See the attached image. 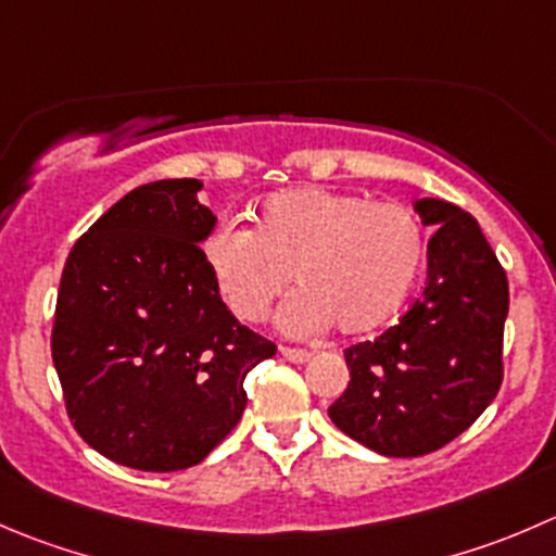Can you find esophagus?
Returning a JSON list of instances; mask_svg holds the SVG:
<instances>
[{
	"label": "esophagus",
	"instance_id": "obj_1",
	"mask_svg": "<svg viewBox=\"0 0 556 556\" xmlns=\"http://www.w3.org/2000/svg\"><path fill=\"white\" fill-rule=\"evenodd\" d=\"M279 353H282L288 361H293V364H306V361L312 358L309 350H301V348H282Z\"/></svg>",
	"mask_w": 556,
	"mask_h": 556
}]
</instances>
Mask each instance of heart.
I'll list each match as a JSON object with an SVG mask.
<instances>
[{"label": "heart", "instance_id": "1", "mask_svg": "<svg viewBox=\"0 0 556 556\" xmlns=\"http://www.w3.org/2000/svg\"><path fill=\"white\" fill-rule=\"evenodd\" d=\"M203 261L239 320L257 323L288 290L279 312L290 333L337 323L350 337L391 320L427 263L421 219L399 203L323 187L274 192L255 214V230L219 223L203 241Z\"/></svg>", "mask_w": 556, "mask_h": 556}]
</instances>
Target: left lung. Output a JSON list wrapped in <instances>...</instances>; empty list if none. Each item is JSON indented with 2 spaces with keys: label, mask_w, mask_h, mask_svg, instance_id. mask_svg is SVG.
<instances>
[{
  "label": "left lung",
  "mask_w": 556,
  "mask_h": 556,
  "mask_svg": "<svg viewBox=\"0 0 556 556\" xmlns=\"http://www.w3.org/2000/svg\"><path fill=\"white\" fill-rule=\"evenodd\" d=\"M413 208L434 228L427 288L396 326L344 350L350 382L328 407L348 438L382 456L443 448L503 382L508 279L497 255L454 203L421 198Z\"/></svg>",
  "instance_id": "left-lung-1"
}]
</instances>
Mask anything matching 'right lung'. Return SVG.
I'll list each match as a JSON object with an SVG mask.
<instances>
[{
  "label": "right lung",
  "instance_id": "right-lung-1",
  "mask_svg": "<svg viewBox=\"0 0 556 556\" xmlns=\"http://www.w3.org/2000/svg\"><path fill=\"white\" fill-rule=\"evenodd\" d=\"M201 187H135L75 241L59 282L51 353L70 421L132 470L201 465L241 421L247 371L277 353L219 299Z\"/></svg>",
  "mask_w": 556,
  "mask_h": 556
}]
</instances>
